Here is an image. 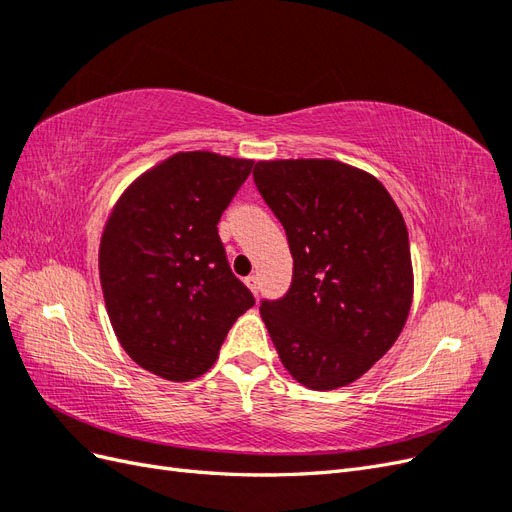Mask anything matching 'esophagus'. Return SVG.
Masks as SVG:
<instances>
[{"mask_svg": "<svg viewBox=\"0 0 512 512\" xmlns=\"http://www.w3.org/2000/svg\"><path fill=\"white\" fill-rule=\"evenodd\" d=\"M243 282H245V286L250 288L254 294H258V277H256V275H247Z\"/></svg>", "mask_w": 512, "mask_h": 512, "instance_id": "esophagus-1", "label": "esophagus"}]
</instances>
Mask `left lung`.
Returning <instances> with one entry per match:
<instances>
[{
    "label": "left lung",
    "instance_id": "obj_1",
    "mask_svg": "<svg viewBox=\"0 0 512 512\" xmlns=\"http://www.w3.org/2000/svg\"><path fill=\"white\" fill-rule=\"evenodd\" d=\"M254 183L294 260L290 290L260 305L273 346L307 389L348 386L389 352L410 314L404 215L374 175L337 160H262Z\"/></svg>",
    "mask_w": 512,
    "mask_h": 512
}]
</instances>
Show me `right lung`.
Instances as JSON below:
<instances>
[{"label":"right lung","mask_w":512,"mask_h":512,"mask_svg":"<svg viewBox=\"0 0 512 512\" xmlns=\"http://www.w3.org/2000/svg\"><path fill=\"white\" fill-rule=\"evenodd\" d=\"M252 166L179 151L136 177L104 224L98 265L108 318L130 359L164 380L203 376L254 305L218 235Z\"/></svg>","instance_id":"add662e5"}]
</instances>
